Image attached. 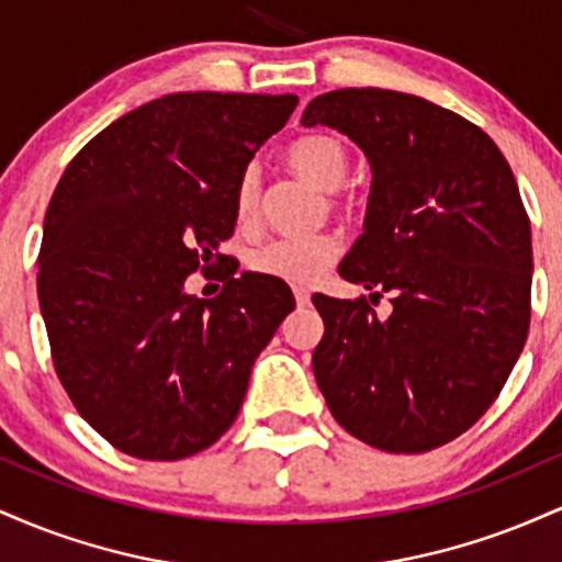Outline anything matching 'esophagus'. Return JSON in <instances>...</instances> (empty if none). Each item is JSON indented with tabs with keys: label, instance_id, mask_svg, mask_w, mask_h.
<instances>
[{
	"label": "esophagus",
	"instance_id": "obj_1",
	"mask_svg": "<svg viewBox=\"0 0 562 562\" xmlns=\"http://www.w3.org/2000/svg\"><path fill=\"white\" fill-rule=\"evenodd\" d=\"M293 295H295V303H299V306H306V303L312 301V293H308V290H303V288H295Z\"/></svg>",
	"mask_w": 562,
	"mask_h": 562
}]
</instances>
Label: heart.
<instances>
[{"label":"heart","instance_id":"heart-1","mask_svg":"<svg viewBox=\"0 0 562 562\" xmlns=\"http://www.w3.org/2000/svg\"><path fill=\"white\" fill-rule=\"evenodd\" d=\"M288 166L314 184L317 190L333 192L346 182L351 169L348 147L333 134H308L293 142L288 150ZM338 200V198H335ZM261 179L256 166L243 169L235 187V214L243 224H250L259 214ZM340 254V240L330 232L312 237H274L261 243L250 254V269L263 277L290 282V285H312L317 282Z\"/></svg>","mask_w":562,"mask_h":562}]
</instances>
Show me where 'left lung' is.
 Instances as JSON below:
<instances>
[{"label":"left lung","instance_id":"1","mask_svg":"<svg viewBox=\"0 0 562 562\" xmlns=\"http://www.w3.org/2000/svg\"><path fill=\"white\" fill-rule=\"evenodd\" d=\"M301 124L338 128L370 158L364 235L340 277L394 303L380 321L364 295H314L322 396L370 447H443L499 396L531 322V222L513 169L483 128L415 94L335 89Z\"/></svg>","mask_w":562,"mask_h":562}]
</instances>
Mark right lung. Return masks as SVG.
Listing matches in <instances>:
<instances>
[{"mask_svg": "<svg viewBox=\"0 0 562 562\" xmlns=\"http://www.w3.org/2000/svg\"><path fill=\"white\" fill-rule=\"evenodd\" d=\"M295 105V94H166L102 128L55 187L36 274L53 364L124 454L171 462L218 441L293 312L274 277L232 269L216 299L187 295L184 280L227 259L237 179Z\"/></svg>", "mask_w": 562, "mask_h": 562, "instance_id": "add662e5", "label": "right lung"}]
</instances>
